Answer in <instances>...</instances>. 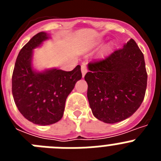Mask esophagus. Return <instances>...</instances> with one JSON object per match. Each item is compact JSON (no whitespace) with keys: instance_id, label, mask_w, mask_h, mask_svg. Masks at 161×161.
<instances>
[{"instance_id":"34e87169","label":"esophagus","mask_w":161,"mask_h":161,"mask_svg":"<svg viewBox=\"0 0 161 161\" xmlns=\"http://www.w3.org/2000/svg\"><path fill=\"white\" fill-rule=\"evenodd\" d=\"M88 72L87 70V68H86V66H85V65H82L81 66V73H82V76H85V74H86V72Z\"/></svg>"}]
</instances>
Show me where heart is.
<instances>
[{
    "mask_svg": "<svg viewBox=\"0 0 161 161\" xmlns=\"http://www.w3.org/2000/svg\"><path fill=\"white\" fill-rule=\"evenodd\" d=\"M99 44H100V42H96V45H99ZM108 50H109V48H106V51H108Z\"/></svg>",
    "mask_w": 161,
    "mask_h": 161,
    "instance_id": "heart-1",
    "label": "heart"
}]
</instances>
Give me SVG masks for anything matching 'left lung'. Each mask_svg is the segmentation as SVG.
<instances>
[{
	"label": "left lung",
	"mask_w": 161,
	"mask_h": 161,
	"mask_svg": "<svg viewBox=\"0 0 161 161\" xmlns=\"http://www.w3.org/2000/svg\"><path fill=\"white\" fill-rule=\"evenodd\" d=\"M85 76L92 113L98 120L116 123L130 117L144 98L147 75L143 54L134 39L105 59L88 64Z\"/></svg>",
	"instance_id": "8db88e82"
}]
</instances>
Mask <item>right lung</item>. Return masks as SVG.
Listing matches in <instances>:
<instances>
[{
    "label": "right lung",
    "mask_w": 161,
    "mask_h": 161,
    "mask_svg": "<svg viewBox=\"0 0 161 161\" xmlns=\"http://www.w3.org/2000/svg\"><path fill=\"white\" fill-rule=\"evenodd\" d=\"M49 38V34L42 31L25 44L18 54L12 76L13 97L18 110L39 126L53 124L62 119L67 97L82 77L80 65L70 72L34 68V50Z\"/></svg>",
    "instance_id": "obj_1"
}]
</instances>
